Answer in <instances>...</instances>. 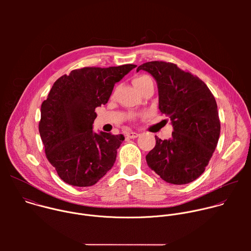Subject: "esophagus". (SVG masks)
Wrapping results in <instances>:
<instances>
[{
    "mask_svg": "<svg viewBox=\"0 0 251 251\" xmlns=\"http://www.w3.org/2000/svg\"><path fill=\"white\" fill-rule=\"evenodd\" d=\"M126 136L127 138H130V139H134V138H137L139 136V133L137 132H133V131H129L126 133Z\"/></svg>",
    "mask_w": 251,
    "mask_h": 251,
    "instance_id": "obj_1",
    "label": "esophagus"
}]
</instances>
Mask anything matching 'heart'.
Instances as JSON below:
<instances>
[{"mask_svg": "<svg viewBox=\"0 0 251 251\" xmlns=\"http://www.w3.org/2000/svg\"><path fill=\"white\" fill-rule=\"evenodd\" d=\"M150 80H152V79H151V77L148 76V75H139V76H137V77L134 78L133 83H134L135 87L138 88V87H140L141 85H143V84L146 83L147 81H150Z\"/></svg>", "mask_w": 251, "mask_h": 251, "instance_id": "obj_1", "label": "heart"}]
</instances>
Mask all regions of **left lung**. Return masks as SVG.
Segmentation results:
<instances>
[{
  "mask_svg": "<svg viewBox=\"0 0 251 251\" xmlns=\"http://www.w3.org/2000/svg\"><path fill=\"white\" fill-rule=\"evenodd\" d=\"M156 79L159 109L169 116L174 131L168 140L156 137L146 156L150 169L173 185L191 183L204 172L217 148L221 121L217 101L206 84L189 71L166 61L138 66Z\"/></svg>",
  "mask_w": 251,
  "mask_h": 251,
  "instance_id": "obj_1",
  "label": "left lung"
}]
</instances>
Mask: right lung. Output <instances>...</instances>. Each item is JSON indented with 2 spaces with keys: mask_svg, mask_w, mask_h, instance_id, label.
<instances>
[{
  "mask_svg": "<svg viewBox=\"0 0 251 251\" xmlns=\"http://www.w3.org/2000/svg\"><path fill=\"white\" fill-rule=\"evenodd\" d=\"M136 66L83 67L53 83L42 104L39 131L47 159L66 184L93 186L113 167L125 138L94 133L95 108L108 102L115 83Z\"/></svg>",
  "mask_w": 251,
  "mask_h": 251,
  "instance_id": "obj_1",
  "label": "right lung"
}]
</instances>
